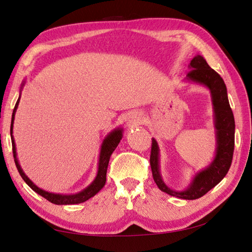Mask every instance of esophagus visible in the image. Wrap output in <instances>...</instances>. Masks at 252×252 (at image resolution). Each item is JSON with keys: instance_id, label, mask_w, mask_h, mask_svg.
<instances>
[{"instance_id": "34e87169", "label": "esophagus", "mask_w": 252, "mask_h": 252, "mask_svg": "<svg viewBox=\"0 0 252 252\" xmlns=\"http://www.w3.org/2000/svg\"><path fill=\"white\" fill-rule=\"evenodd\" d=\"M139 121H140V119L138 118V117H130L129 118V120H127V123H129L130 126H136L139 123Z\"/></svg>"}]
</instances>
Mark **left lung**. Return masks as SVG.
<instances>
[{"instance_id":"obj_1","label":"left lung","mask_w":252,"mask_h":252,"mask_svg":"<svg viewBox=\"0 0 252 252\" xmlns=\"http://www.w3.org/2000/svg\"><path fill=\"white\" fill-rule=\"evenodd\" d=\"M187 78L208 87L215 109V126L217 130V152L210 166L195 176L189 189L184 191L170 189L164 184L158 172V146L152 139L150 164L154 182L159 189L171 196L183 199H197L216 186L226 176L232 162L235 149V119L228 101L227 88L218 72L210 68L207 62L197 55L190 62Z\"/></svg>"}]
</instances>
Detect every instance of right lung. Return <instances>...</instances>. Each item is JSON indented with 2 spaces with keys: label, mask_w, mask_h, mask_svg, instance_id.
<instances>
[{
  "label": "right lung",
  "mask_w": 252,
  "mask_h": 252,
  "mask_svg": "<svg viewBox=\"0 0 252 252\" xmlns=\"http://www.w3.org/2000/svg\"><path fill=\"white\" fill-rule=\"evenodd\" d=\"M18 101H20V98L16 101V104L14 107V110H13L12 114V123H11V139H12V146H13V154H14V162L15 165L17 167V171L20 173V175L22 176L23 180L25 181V183L29 185L32 189L36 193L39 194L40 196H43L44 198H46L48 202L56 204V205H72V204H80L84 203L86 200H88L89 198L93 197L98 191L102 189L106 184V176H107V168H108V164H109V159H110L111 154L113 153V151L116 150V148L119 144V142L122 139V130L121 129H117L112 131L110 134H109L106 139H104L103 143L101 145V151H100V158H99V168H98V174L97 177L94 178V181L91 183V184L87 187L86 189L78 194L75 195H59V194H52L48 193V191H45L43 189H38L37 186L34 185L32 181L27 177L24 172L22 171V168L18 164V161L16 158V151H15V143H14V139H13L12 135V131H13V121H14V116H15V111L16 108L18 106Z\"/></svg>",
  "instance_id": "1"
}]
</instances>
